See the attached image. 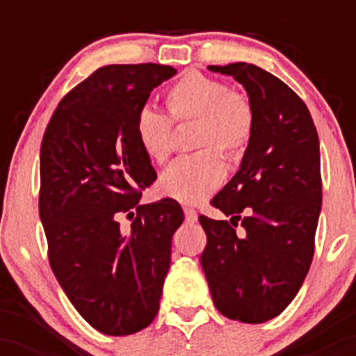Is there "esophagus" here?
<instances>
[{"mask_svg": "<svg viewBox=\"0 0 356 356\" xmlns=\"http://www.w3.org/2000/svg\"><path fill=\"white\" fill-rule=\"evenodd\" d=\"M184 215H186V222H196V220H198V213H196L193 208H184Z\"/></svg>", "mask_w": 356, "mask_h": 356, "instance_id": "esophagus-1", "label": "esophagus"}]
</instances>
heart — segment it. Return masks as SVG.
Returning <instances> with one entry per match:
<instances>
[{
    "instance_id": "1",
    "label": "heart",
    "mask_w": 356,
    "mask_h": 356,
    "mask_svg": "<svg viewBox=\"0 0 356 356\" xmlns=\"http://www.w3.org/2000/svg\"><path fill=\"white\" fill-rule=\"evenodd\" d=\"M167 106L174 122L196 120L193 145L204 148L196 155L175 160L158 181L163 196L186 204L207 200L225 177V155L238 156L246 148L254 127V111L241 92L229 91L222 81L189 72L167 91ZM139 146L149 160L163 163L172 153V121L163 111L143 106L136 118Z\"/></svg>"
}]
</instances>
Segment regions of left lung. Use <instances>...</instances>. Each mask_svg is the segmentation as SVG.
I'll use <instances>...</instances> for the list:
<instances>
[{
    "mask_svg": "<svg viewBox=\"0 0 356 356\" xmlns=\"http://www.w3.org/2000/svg\"><path fill=\"white\" fill-rule=\"evenodd\" d=\"M208 70L243 84L254 127L239 170L211 200L229 220L200 217L201 267L222 315L261 324L293 301L314 258L322 204L317 129L300 96L264 68L238 62Z\"/></svg>",
    "mask_w": 356,
    "mask_h": 356,
    "instance_id": "1",
    "label": "left lung"
}]
</instances>
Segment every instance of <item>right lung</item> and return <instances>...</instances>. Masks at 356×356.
<instances>
[{
    "label": "right lung",
    "mask_w": 356,
    "mask_h": 356,
    "mask_svg": "<svg viewBox=\"0 0 356 356\" xmlns=\"http://www.w3.org/2000/svg\"><path fill=\"white\" fill-rule=\"evenodd\" d=\"M175 74L156 63L98 68L60 102L42 139L39 215L49 265L75 310L108 336L156 317L172 236L184 220L177 201L161 200L136 209L129 233L116 222L156 177L136 118Z\"/></svg>",
    "instance_id": "right-lung-1"
}]
</instances>
